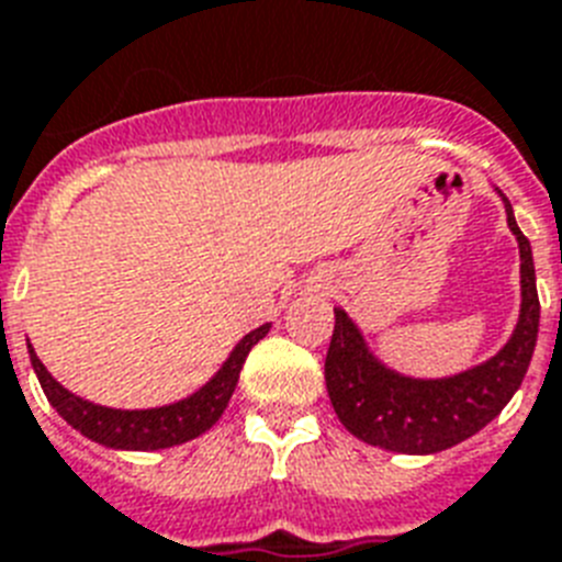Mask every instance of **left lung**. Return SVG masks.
<instances>
[{
    "mask_svg": "<svg viewBox=\"0 0 562 562\" xmlns=\"http://www.w3.org/2000/svg\"><path fill=\"white\" fill-rule=\"evenodd\" d=\"M510 234L519 241L522 308L508 344L482 367L462 375L418 381L386 369L369 352L358 326L335 308V331L326 352V390L346 430L392 453L427 456L471 439L514 398L531 363L540 328V296L526 234L503 195Z\"/></svg>",
    "mask_w": 562,
    "mask_h": 562,
    "instance_id": "8db88e82",
    "label": "left lung"
}]
</instances>
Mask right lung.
<instances>
[{
    "instance_id": "add662e5",
    "label": "right lung",
    "mask_w": 562,
    "mask_h": 562,
    "mask_svg": "<svg viewBox=\"0 0 562 562\" xmlns=\"http://www.w3.org/2000/svg\"><path fill=\"white\" fill-rule=\"evenodd\" d=\"M268 328H271V323L254 328L250 335L241 337L231 358L225 360V367L218 369L216 375L210 378L202 390L193 392L190 398L155 409H112L83 401L48 375V369L43 367V360L36 358L31 344L29 352L45 398L52 401V407L75 430L83 432L86 439L115 447V450H161V447L184 445V441L202 436L204 430H210L218 422V415L225 413L227 401L236 390L241 363H245L250 349L268 335Z\"/></svg>"
}]
</instances>
